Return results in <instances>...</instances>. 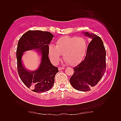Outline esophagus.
<instances>
[{
  "instance_id": "esophagus-1",
  "label": "esophagus",
  "mask_w": 121,
  "mask_h": 121,
  "mask_svg": "<svg viewBox=\"0 0 121 121\" xmlns=\"http://www.w3.org/2000/svg\"><path fill=\"white\" fill-rule=\"evenodd\" d=\"M63 69H65V67H59L58 68L59 71H61V70H63Z\"/></svg>"
}]
</instances>
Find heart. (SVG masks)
Instances as JSON below:
<instances>
[{"mask_svg":"<svg viewBox=\"0 0 121 121\" xmlns=\"http://www.w3.org/2000/svg\"><path fill=\"white\" fill-rule=\"evenodd\" d=\"M87 50L84 38L76 36H63L56 43V46L50 45L49 55L53 62L58 63L62 55L65 60L71 65H76L83 60Z\"/></svg>","mask_w":121,"mask_h":121,"instance_id":"obj_1","label":"heart"}]
</instances>
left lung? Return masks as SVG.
<instances>
[{"mask_svg": "<svg viewBox=\"0 0 121 121\" xmlns=\"http://www.w3.org/2000/svg\"><path fill=\"white\" fill-rule=\"evenodd\" d=\"M91 38L84 60L73 68L74 72L70 79L74 88L82 91H91L98 84L106 70V51L101 38L94 34L85 33Z\"/></svg>", "mask_w": 121, "mask_h": 121, "instance_id": "8db88e82", "label": "left lung"}]
</instances>
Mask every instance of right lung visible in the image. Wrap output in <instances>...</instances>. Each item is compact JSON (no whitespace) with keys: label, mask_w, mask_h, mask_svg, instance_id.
Here are the masks:
<instances>
[{"label":"right lung","mask_w":121,"mask_h":121,"mask_svg":"<svg viewBox=\"0 0 121 121\" xmlns=\"http://www.w3.org/2000/svg\"><path fill=\"white\" fill-rule=\"evenodd\" d=\"M53 37L51 33L42 30H29L23 35L17 43V71L19 77L25 85L33 91L46 92L50 90L55 83V77L59 70L51 63L49 46ZM38 49L42 56V62L36 71L26 70L22 65V53L31 49Z\"/></svg>","instance_id":"right-lung-1"}]
</instances>
